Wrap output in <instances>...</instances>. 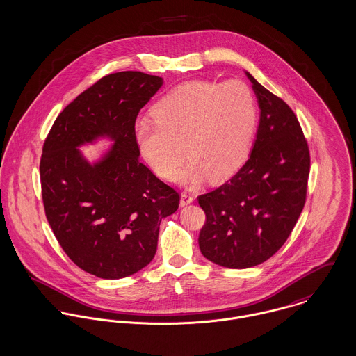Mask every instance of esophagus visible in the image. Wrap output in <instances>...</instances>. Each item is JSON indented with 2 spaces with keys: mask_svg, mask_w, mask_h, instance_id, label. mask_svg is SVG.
I'll return each mask as SVG.
<instances>
[{
  "mask_svg": "<svg viewBox=\"0 0 356 356\" xmlns=\"http://www.w3.org/2000/svg\"><path fill=\"white\" fill-rule=\"evenodd\" d=\"M193 201L194 195L192 193H188V192H185V193H182V195H181V207L189 205V204H192Z\"/></svg>",
  "mask_w": 356,
  "mask_h": 356,
  "instance_id": "34e87169",
  "label": "esophagus"
}]
</instances>
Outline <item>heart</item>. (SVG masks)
Returning <instances> with one entry per match:
<instances>
[{"mask_svg": "<svg viewBox=\"0 0 356 356\" xmlns=\"http://www.w3.org/2000/svg\"><path fill=\"white\" fill-rule=\"evenodd\" d=\"M152 117L156 125L134 127V141L145 163L163 179L181 174L195 185L207 175L213 182L228 179L245 163L257 125V102L239 80L223 84L207 80L182 83L159 99Z\"/></svg>", "mask_w": 356, "mask_h": 356, "instance_id": "1", "label": "heart"}]
</instances>
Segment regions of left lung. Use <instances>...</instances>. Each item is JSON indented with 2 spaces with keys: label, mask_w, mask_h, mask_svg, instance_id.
<instances>
[{
  "label": "left lung",
  "mask_w": 356,
  "mask_h": 356,
  "mask_svg": "<svg viewBox=\"0 0 356 356\" xmlns=\"http://www.w3.org/2000/svg\"><path fill=\"white\" fill-rule=\"evenodd\" d=\"M261 115L253 151L226 184L197 197L205 212L198 245L232 269L256 266L287 241L306 202L307 140L291 107L248 73Z\"/></svg>",
  "instance_id": "obj_1"
}]
</instances>
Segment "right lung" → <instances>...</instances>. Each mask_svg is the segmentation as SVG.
Segmentation results:
<instances>
[{
	"mask_svg": "<svg viewBox=\"0 0 356 356\" xmlns=\"http://www.w3.org/2000/svg\"><path fill=\"white\" fill-rule=\"evenodd\" d=\"M143 72L111 73L81 92L49 131L39 164L47 222L66 256L102 279L127 277L155 257L163 218L179 193L140 161L138 111L162 87ZM107 135L115 145L92 166L75 148Z\"/></svg>",
	"mask_w": 356,
	"mask_h": 356,
	"instance_id": "add662e5",
	"label": "right lung"
}]
</instances>
